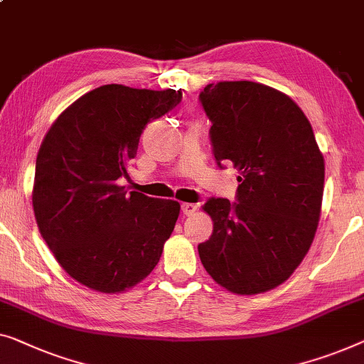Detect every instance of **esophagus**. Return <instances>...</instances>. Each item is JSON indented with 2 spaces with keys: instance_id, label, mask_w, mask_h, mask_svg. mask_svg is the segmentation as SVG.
<instances>
[{
  "instance_id": "obj_1",
  "label": "esophagus",
  "mask_w": 364,
  "mask_h": 364,
  "mask_svg": "<svg viewBox=\"0 0 364 364\" xmlns=\"http://www.w3.org/2000/svg\"><path fill=\"white\" fill-rule=\"evenodd\" d=\"M195 210H197V205H195V203H188V202L182 203V213L187 215V217H188V215H192Z\"/></svg>"
}]
</instances>
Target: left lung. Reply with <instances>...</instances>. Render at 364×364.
<instances>
[{
    "instance_id": "obj_1",
    "label": "left lung",
    "mask_w": 364,
    "mask_h": 364,
    "mask_svg": "<svg viewBox=\"0 0 364 364\" xmlns=\"http://www.w3.org/2000/svg\"><path fill=\"white\" fill-rule=\"evenodd\" d=\"M200 102L217 164L240 173L238 202L202 207L213 233L198 245L200 261L226 291H271L302 262L322 212L325 161L312 124L291 97L257 82L210 83Z\"/></svg>"
}]
</instances>
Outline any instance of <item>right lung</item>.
Listing matches in <instances>:
<instances>
[{"instance_id": "add662e5", "label": "right lung", "mask_w": 364, "mask_h": 364, "mask_svg": "<svg viewBox=\"0 0 364 364\" xmlns=\"http://www.w3.org/2000/svg\"><path fill=\"white\" fill-rule=\"evenodd\" d=\"M181 90L103 85L59 114L36 159L33 207L41 236L64 271L88 289L119 294L161 259L181 203L128 192L146 124L181 102Z\"/></svg>"}]
</instances>
